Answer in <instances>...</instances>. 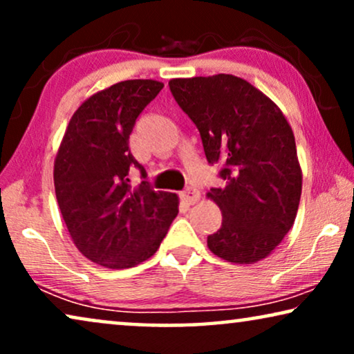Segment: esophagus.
Returning <instances> with one entry per match:
<instances>
[{
	"mask_svg": "<svg viewBox=\"0 0 354 354\" xmlns=\"http://www.w3.org/2000/svg\"><path fill=\"white\" fill-rule=\"evenodd\" d=\"M180 198L185 205H195V203L200 201L201 195H200V192L195 190V188H188V190L180 193Z\"/></svg>",
	"mask_w": 354,
	"mask_h": 354,
	"instance_id": "1",
	"label": "esophagus"
}]
</instances>
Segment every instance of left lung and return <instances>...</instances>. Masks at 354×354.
Instances as JSON below:
<instances>
[{
	"mask_svg": "<svg viewBox=\"0 0 354 354\" xmlns=\"http://www.w3.org/2000/svg\"><path fill=\"white\" fill-rule=\"evenodd\" d=\"M169 86L200 130L207 162L225 164V185L206 195L222 212L207 248L234 264L268 258L292 229L301 196L287 118L263 91L230 74L172 79Z\"/></svg>",
	"mask_w": 354,
	"mask_h": 354,
	"instance_id": "8db88e82",
	"label": "left lung"
}]
</instances>
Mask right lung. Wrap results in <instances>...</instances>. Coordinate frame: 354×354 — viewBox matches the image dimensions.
I'll return each mask as SVG.
<instances>
[{"mask_svg": "<svg viewBox=\"0 0 354 354\" xmlns=\"http://www.w3.org/2000/svg\"><path fill=\"white\" fill-rule=\"evenodd\" d=\"M164 84L124 80L96 91L67 124L55 158V190L77 250L108 269L133 268L156 253L178 212V196L130 185L129 137Z\"/></svg>", "mask_w": 354, "mask_h": 354, "instance_id": "1", "label": "right lung"}]
</instances>
